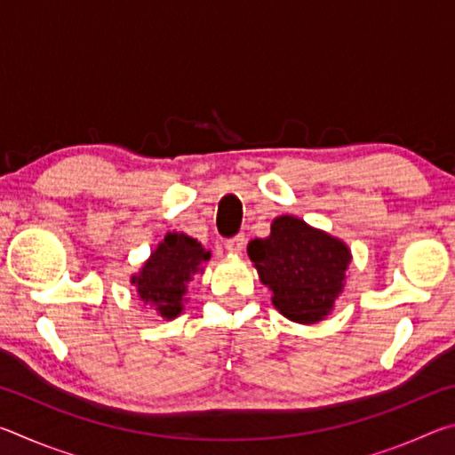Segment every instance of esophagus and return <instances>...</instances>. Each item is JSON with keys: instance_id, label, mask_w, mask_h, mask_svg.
Wrapping results in <instances>:
<instances>
[{"instance_id": "esophagus-1", "label": "esophagus", "mask_w": 455, "mask_h": 455, "mask_svg": "<svg viewBox=\"0 0 455 455\" xmlns=\"http://www.w3.org/2000/svg\"><path fill=\"white\" fill-rule=\"evenodd\" d=\"M244 244H246L244 235H236L233 238H228L225 246H227V251L230 252V255H241V252L244 251Z\"/></svg>"}]
</instances>
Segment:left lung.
<instances>
[{"label": "left lung", "mask_w": 455, "mask_h": 455, "mask_svg": "<svg viewBox=\"0 0 455 455\" xmlns=\"http://www.w3.org/2000/svg\"><path fill=\"white\" fill-rule=\"evenodd\" d=\"M246 251L283 317L313 325L333 313L353 259L347 243L295 214H281L271 235L251 241Z\"/></svg>", "instance_id": "1"}]
</instances>
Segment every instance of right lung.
Segmentation results:
<instances>
[{
  "mask_svg": "<svg viewBox=\"0 0 455 455\" xmlns=\"http://www.w3.org/2000/svg\"><path fill=\"white\" fill-rule=\"evenodd\" d=\"M211 251L187 233H166L140 271L130 276L138 299L158 313L164 321L179 317L188 301V283L204 273Z\"/></svg>",
  "mask_w": 455,
  "mask_h": 455,
  "instance_id": "right-lung-1",
  "label": "right lung"
}]
</instances>
